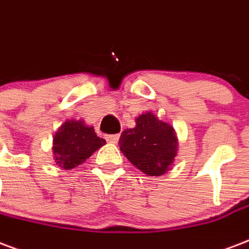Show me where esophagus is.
Returning <instances> with one entry per match:
<instances>
[{"mask_svg":"<svg viewBox=\"0 0 249 249\" xmlns=\"http://www.w3.org/2000/svg\"><path fill=\"white\" fill-rule=\"evenodd\" d=\"M107 142H111V144H115V142L119 140V135H107Z\"/></svg>","mask_w":249,"mask_h":249,"instance_id":"esophagus-1","label":"esophagus"}]
</instances>
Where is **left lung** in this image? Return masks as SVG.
Returning a JSON list of instances; mask_svg holds the SVG:
<instances>
[{"instance_id":"1","label":"left lung","mask_w":249,"mask_h":249,"mask_svg":"<svg viewBox=\"0 0 249 249\" xmlns=\"http://www.w3.org/2000/svg\"><path fill=\"white\" fill-rule=\"evenodd\" d=\"M136 126L119 138V149L136 169L148 177L165 174L178 153V138L170 123L152 111L136 118Z\"/></svg>"}]
</instances>
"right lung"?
I'll return each instance as SVG.
<instances>
[{
    "instance_id": "right-lung-1",
    "label": "right lung",
    "mask_w": 249,
    "mask_h": 249,
    "mask_svg": "<svg viewBox=\"0 0 249 249\" xmlns=\"http://www.w3.org/2000/svg\"><path fill=\"white\" fill-rule=\"evenodd\" d=\"M107 142L98 138L94 128L82 119H67L53 138V155L61 169L71 170L89 159Z\"/></svg>"
}]
</instances>
